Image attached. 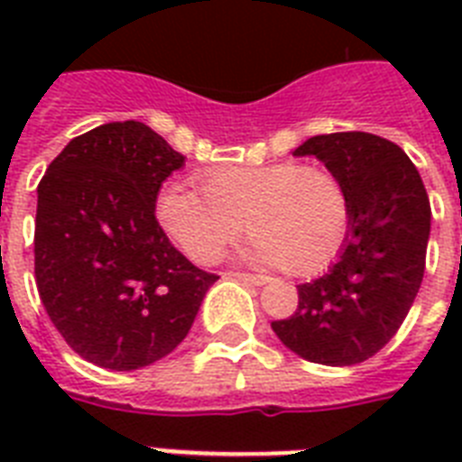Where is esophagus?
Instances as JSON below:
<instances>
[{"instance_id": "obj_1", "label": "esophagus", "mask_w": 462, "mask_h": 462, "mask_svg": "<svg viewBox=\"0 0 462 462\" xmlns=\"http://www.w3.org/2000/svg\"><path fill=\"white\" fill-rule=\"evenodd\" d=\"M227 275L235 278V281L246 282V285H266L268 282L266 275H254V273H227Z\"/></svg>"}]
</instances>
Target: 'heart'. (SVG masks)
<instances>
[{
	"label": "heart",
	"mask_w": 462,
	"mask_h": 462,
	"mask_svg": "<svg viewBox=\"0 0 462 462\" xmlns=\"http://www.w3.org/2000/svg\"><path fill=\"white\" fill-rule=\"evenodd\" d=\"M203 194L167 184L155 203L165 235L196 263L217 259L252 235L246 256L288 273L307 275L336 259L350 227V196L326 167L295 160L268 165H225L201 177Z\"/></svg>",
	"instance_id": "1"
}]
</instances>
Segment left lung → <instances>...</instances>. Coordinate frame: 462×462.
Listing matches in <instances>:
<instances>
[{
	"mask_svg": "<svg viewBox=\"0 0 462 462\" xmlns=\"http://www.w3.org/2000/svg\"><path fill=\"white\" fill-rule=\"evenodd\" d=\"M295 155H316L343 181L350 227L328 273L297 285V311L271 328L309 362L359 365L395 336L420 292L430 196L405 151L374 134L311 136Z\"/></svg>",
	"mask_w": 462,
	"mask_h": 462,
	"instance_id": "left-lung-1",
	"label": "left lung"
}]
</instances>
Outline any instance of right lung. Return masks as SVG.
<instances>
[{"instance_id": "add662e5", "label": "right lung", "mask_w": 462, "mask_h": 462, "mask_svg": "<svg viewBox=\"0 0 462 462\" xmlns=\"http://www.w3.org/2000/svg\"><path fill=\"white\" fill-rule=\"evenodd\" d=\"M184 165L143 122L76 136L38 184L35 282L50 321L93 365L132 372L187 337L217 281L155 220L162 181Z\"/></svg>"}]
</instances>
